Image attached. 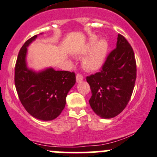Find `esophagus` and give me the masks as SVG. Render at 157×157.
I'll list each match as a JSON object with an SVG mask.
<instances>
[{
	"label": "esophagus",
	"instance_id": "obj_1",
	"mask_svg": "<svg viewBox=\"0 0 157 157\" xmlns=\"http://www.w3.org/2000/svg\"><path fill=\"white\" fill-rule=\"evenodd\" d=\"M76 79H77V82L82 81V80H83V76L81 74H80V73H77V76H76Z\"/></svg>",
	"mask_w": 157,
	"mask_h": 157
}]
</instances>
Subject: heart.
I'll list each match as a JSON object with an SVG mask.
<instances>
[{
  "instance_id": "heart-1",
  "label": "heart",
  "mask_w": 157,
  "mask_h": 157,
  "mask_svg": "<svg viewBox=\"0 0 157 157\" xmlns=\"http://www.w3.org/2000/svg\"><path fill=\"white\" fill-rule=\"evenodd\" d=\"M90 49L91 51L83 58V64L89 71H96L104 63L108 51L107 41L103 39L97 41V37L93 36L85 45L82 53H87Z\"/></svg>"
}]
</instances>
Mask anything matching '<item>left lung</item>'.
<instances>
[{
	"label": "left lung",
	"instance_id": "left-lung-1",
	"mask_svg": "<svg viewBox=\"0 0 157 157\" xmlns=\"http://www.w3.org/2000/svg\"><path fill=\"white\" fill-rule=\"evenodd\" d=\"M136 78L133 50L119 33L117 48L109 53L100 72L86 77L92 93L89 103L95 113L106 119L121 113L130 101Z\"/></svg>",
	"mask_w": 157,
	"mask_h": 157
}]
</instances>
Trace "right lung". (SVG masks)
Masks as SVG:
<instances>
[{
	"instance_id": "add662e5",
	"label": "right lung",
	"mask_w": 157,
	"mask_h": 157,
	"mask_svg": "<svg viewBox=\"0 0 157 157\" xmlns=\"http://www.w3.org/2000/svg\"><path fill=\"white\" fill-rule=\"evenodd\" d=\"M36 37L34 35L28 39L18 53L14 83L20 101L28 113L38 120L52 121L64 109L67 93L76 83V75L74 72L52 68L40 73L27 69V47Z\"/></svg>"
}]
</instances>
